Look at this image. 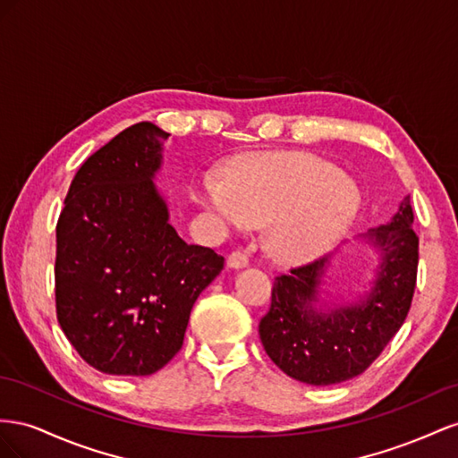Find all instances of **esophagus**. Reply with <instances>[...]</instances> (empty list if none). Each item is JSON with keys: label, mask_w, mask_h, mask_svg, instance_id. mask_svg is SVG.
Masks as SVG:
<instances>
[{"label": "esophagus", "mask_w": 458, "mask_h": 458, "mask_svg": "<svg viewBox=\"0 0 458 458\" xmlns=\"http://www.w3.org/2000/svg\"><path fill=\"white\" fill-rule=\"evenodd\" d=\"M250 265V255H247V251L243 250H233L230 255H228V267L230 268H243Z\"/></svg>", "instance_id": "esophagus-1"}]
</instances>
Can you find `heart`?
<instances>
[{
    "mask_svg": "<svg viewBox=\"0 0 458 458\" xmlns=\"http://www.w3.org/2000/svg\"><path fill=\"white\" fill-rule=\"evenodd\" d=\"M193 199L225 225L268 226L267 245L282 265L330 251L359 211L360 195L337 168L307 153H265L226 168L225 182L201 176Z\"/></svg>",
    "mask_w": 458,
    "mask_h": 458,
    "instance_id": "heart-1",
    "label": "heart"
}]
</instances>
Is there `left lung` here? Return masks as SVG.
Listing matches in <instances>:
<instances>
[{
    "label": "left lung",
    "mask_w": 458,
    "mask_h": 458,
    "mask_svg": "<svg viewBox=\"0 0 458 458\" xmlns=\"http://www.w3.org/2000/svg\"><path fill=\"white\" fill-rule=\"evenodd\" d=\"M412 222L407 195L389 225L367 233L380 250L382 263L372 292L357 305L315 309L326 257L274 278L270 309L259 322V335L280 370L310 386H330L362 374L380 357L412 303L418 270Z\"/></svg>",
    "instance_id": "8db88e82"
}]
</instances>
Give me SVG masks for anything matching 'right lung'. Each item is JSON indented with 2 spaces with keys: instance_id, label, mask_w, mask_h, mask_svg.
<instances>
[{
  "instance_id": "right-lung-1",
  "label": "right lung",
  "mask_w": 458,
  "mask_h": 458,
  "mask_svg": "<svg viewBox=\"0 0 458 458\" xmlns=\"http://www.w3.org/2000/svg\"><path fill=\"white\" fill-rule=\"evenodd\" d=\"M168 136L151 123L123 130L84 161L57 220V320L106 374L161 370L184 344L195 299L225 267L168 225L153 184Z\"/></svg>"
}]
</instances>
